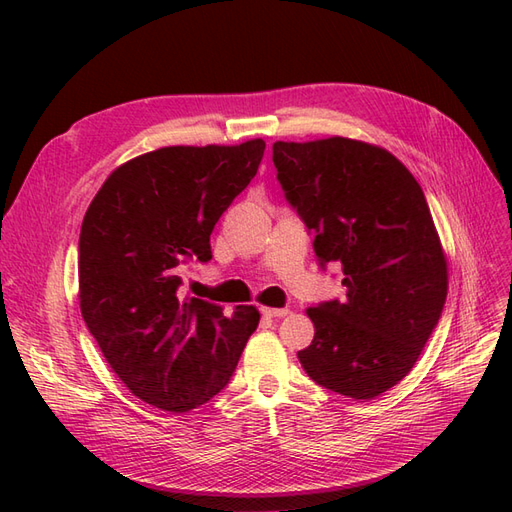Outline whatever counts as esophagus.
I'll list each match as a JSON object with an SVG mask.
<instances>
[{
	"label": "esophagus",
	"mask_w": 512,
	"mask_h": 512,
	"mask_svg": "<svg viewBox=\"0 0 512 512\" xmlns=\"http://www.w3.org/2000/svg\"><path fill=\"white\" fill-rule=\"evenodd\" d=\"M260 312L269 318H284L290 314L288 307H260Z\"/></svg>",
	"instance_id": "1"
}]
</instances>
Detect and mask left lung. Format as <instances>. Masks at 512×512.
I'll use <instances>...</instances> for the list:
<instances>
[{
  "label": "left lung",
  "mask_w": 512,
  "mask_h": 512,
  "mask_svg": "<svg viewBox=\"0 0 512 512\" xmlns=\"http://www.w3.org/2000/svg\"><path fill=\"white\" fill-rule=\"evenodd\" d=\"M288 205L314 235L318 265L339 262L344 301L307 309L314 339L297 356L307 376L374 399L408 376L436 329L446 258L421 185L386 149L333 136L273 145Z\"/></svg>",
  "instance_id": "left-lung-1"
}]
</instances>
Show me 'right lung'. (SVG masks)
I'll list each match as a JSON object with an SVG mask.
<instances>
[{
	"instance_id": "1",
	"label": "right lung",
	"mask_w": 512,
	"mask_h": 512,
	"mask_svg": "<svg viewBox=\"0 0 512 512\" xmlns=\"http://www.w3.org/2000/svg\"><path fill=\"white\" fill-rule=\"evenodd\" d=\"M265 141L162 147L104 181L79 237V297L89 333L147 404L188 412L235 374L260 314L181 301V271L211 260V232L256 175Z\"/></svg>"
}]
</instances>
